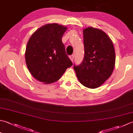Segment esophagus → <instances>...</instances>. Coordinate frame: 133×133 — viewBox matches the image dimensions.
<instances>
[{"mask_svg":"<svg viewBox=\"0 0 133 133\" xmlns=\"http://www.w3.org/2000/svg\"><path fill=\"white\" fill-rule=\"evenodd\" d=\"M69 58H70V60H71V61L72 62V61H74V55H70Z\"/></svg>","mask_w":133,"mask_h":133,"instance_id":"1","label":"esophagus"}]
</instances>
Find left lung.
Instances as JSON below:
<instances>
[{"mask_svg": "<svg viewBox=\"0 0 133 133\" xmlns=\"http://www.w3.org/2000/svg\"><path fill=\"white\" fill-rule=\"evenodd\" d=\"M85 55L81 63L74 65L77 77L85 87L95 89L110 77L115 67V52L110 37L99 29L83 30Z\"/></svg>", "mask_w": 133, "mask_h": 133, "instance_id": "obj_1", "label": "left lung"}]
</instances>
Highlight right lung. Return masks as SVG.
Segmentation results:
<instances>
[{"label": "right lung", "mask_w": 133, "mask_h": 133, "mask_svg": "<svg viewBox=\"0 0 133 133\" xmlns=\"http://www.w3.org/2000/svg\"><path fill=\"white\" fill-rule=\"evenodd\" d=\"M67 29L55 23L46 24L38 29L29 40L26 63L32 76L39 81L44 84L56 82L72 65L62 41Z\"/></svg>", "instance_id": "1"}]
</instances>
